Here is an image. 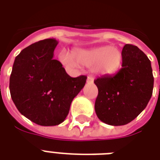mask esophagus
Here are the masks:
<instances>
[{"instance_id":"1","label":"esophagus","mask_w":160,"mask_h":160,"mask_svg":"<svg viewBox=\"0 0 160 160\" xmlns=\"http://www.w3.org/2000/svg\"><path fill=\"white\" fill-rule=\"evenodd\" d=\"M94 80L92 77H88L87 78V83H93Z\"/></svg>"}]
</instances>
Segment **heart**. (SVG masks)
I'll list each match as a JSON object with an SVG mask.
<instances>
[{
	"label": "heart",
	"instance_id": "b5f03b06",
	"mask_svg": "<svg viewBox=\"0 0 160 160\" xmlns=\"http://www.w3.org/2000/svg\"><path fill=\"white\" fill-rule=\"evenodd\" d=\"M60 59L63 64L75 67L76 65L94 68L97 75L113 74L119 70L122 63V53L119 49L109 46L96 48L75 49L71 54L62 51Z\"/></svg>",
	"mask_w": 160,
	"mask_h": 160
}]
</instances>
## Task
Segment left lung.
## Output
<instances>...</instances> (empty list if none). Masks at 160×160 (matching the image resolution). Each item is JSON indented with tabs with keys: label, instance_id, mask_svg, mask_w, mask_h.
I'll return each instance as SVG.
<instances>
[{
	"label": "left lung",
	"instance_id": "1",
	"mask_svg": "<svg viewBox=\"0 0 160 160\" xmlns=\"http://www.w3.org/2000/svg\"><path fill=\"white\" fill-rule=\"evenodd\" d=\"M122 57V68L116 74L94 81L99 91L95 113L101 121L114 126L135 119L148 105L154 88L151 63L141 50L126 44Z\"/></svg>",
	"mask_w": 160,
	"mask_h": 160
}]
</instances>
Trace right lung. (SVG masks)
I'll list each match as a JSON object with an SVG mask.
<instances>
[{"label": "right lung", "instance_id": "1", "mask_svg": "<svg viewBox=\"0 0 160 160\" xmlns=\"http://www.w3.org/2000/svg\"><path fill=\"white\" fill-rule=\"evenodd\" d=\"M58 41L46 39L32 44L15 59L11 77V99L20 113L42 126L62 123L73 99L85 86L87 77H70L54 51Z\"/></svg>", "mask_w": 160, "mask_h": 160}]
</instances>
